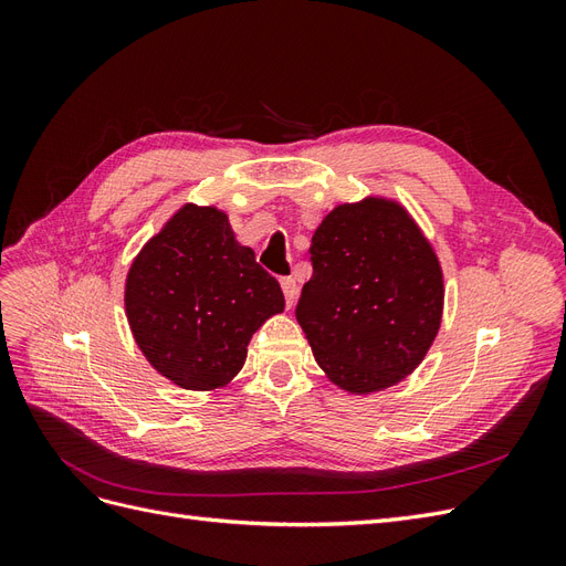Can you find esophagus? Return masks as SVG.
I'll use <instances>...</instances> for the list:
<instances>
[{
  "label": "esophagus",
  "mask_w": 566,
  "mask_h": 566,
  "mask_svg": "<svg viewBox=\"0 0 566 566\" xmlns=\"http://www.w3.org/2000/svg\"><path fill=\"white\" fill-rule=\"evenodd\" d=\"M281 287H283V295H285V304L293 306L295 300H297V283H295V279H290V276L281 279Z\"/></svg>",
  "instance_id": "1"
}]
</instances>
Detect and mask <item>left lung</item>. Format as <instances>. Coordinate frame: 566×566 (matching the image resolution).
I'll use <instances>...</instances> for the list:
<instances>
[{
  "instance_id": "left-lung-1",
  "label": "left lung",
  "mask_w": 566,
  "mask_h": 566,
  "mask_svg": "<svg viewBox=\"0 0 566 566\" xmlns=\"http://www.w3.org/2000/svg\"><path fill=\"white\" fill-rule=\"evenodd\" d=\"M297 323L316 364L356 397L406 380L441 328L443 271L397 198L339 202L312 235Z\"/></svg>"
}]
</instances>
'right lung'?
Segmentation results:
<instances>
[{
	"instance_id": "1",
	"label": "right lung",
	"mask_w": 566,
	"mask_h": 566,
	"mask_svg": "<svg viewBox=\"0 0 566 566\" xmlns=\"http://www.w3.org/2000/svg\"><path fill=\"white\" fill-rule=\"evenodd\" d=\"M285 300L235 241L229 214L186 202L134 256L125 314L146 361L181 389L212 391L241 373L252 335Z\"/></svg>"
}]
</instances>
